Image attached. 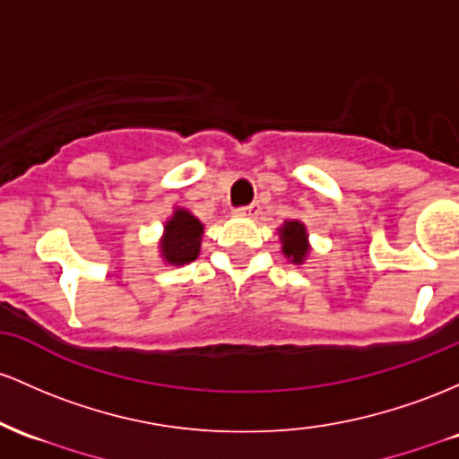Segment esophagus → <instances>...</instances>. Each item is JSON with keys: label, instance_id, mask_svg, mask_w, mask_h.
<instances>
[{"label": "esophagus", "instance_id": "34e87169", "mask_svg": "<svg viewBox=\"0 0 459 459\" xmlns=\"http://www.w3.org/2000/svg\"><path fill=\"white\" fill-rule=\"evenodd\" d=\"M256 213H259V204H256V203L235 209V215H239V218H255Z\"/></svg>", "mask_w": 459, "mask_h": 459}]
</instances>
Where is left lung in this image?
Listing matches in <instances>:
<instances>
[{"mask_svg": "<svg viewBox=\"0 0 459 459\" xmlns=\"http://www.w3.org/2000/svg\"><path fill=\"white\" fill-rule=\"evenodd\" d=\"M281 244H283V255L291 264L300 265L309 255V241H307V229L303 221L287 220L279 229Z\"/></svg>", "mask_w": 459, "mask_h": 459, "instance_id": "8db88e82", "label": "left lung"}]
</instances>
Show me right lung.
<instances>
[{"label": "right lung", "mask_w": 459, "mask_h": 459, "mask_svg": "<svg viewBox=\"0 0 459 459\" xmlns=\"http://www.w3.org/2000/svg\"><path fill=\"white\" fill-rule=\"evenodd\" d=\"M204 226L187 209H176L172 218L165 221L163 239L159 248L160 256L169 265H185L200 255V241H203Z\"/></svg>", "instance_id": "1"}]
</instances>
